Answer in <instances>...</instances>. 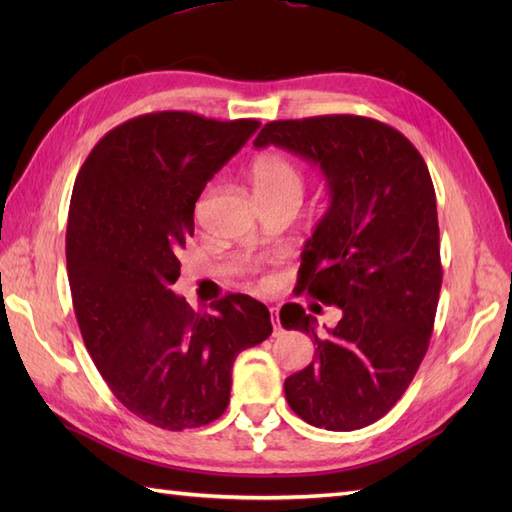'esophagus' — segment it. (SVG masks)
I'll return each mask as SVG.
<instances>
[{"instance_id": "obj_1", "label": "esophagus", "mask_w": 512, "mask_h": 512, "mask_svg": "<svg viewBox=\"0 0 512 512\" xmlns=\"http://www.w3.org/2000/svg\"><path fill=\"white\" fill-rule=\"evenodd\" d=\"M270 321H273V334L277 336L281 332L279 328V317H277V308H270Z\"/></svg>"}]
</instances>
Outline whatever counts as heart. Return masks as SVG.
I'll return each instance as SVG.
<instances>
[{"mask_svg": "<svg viewBox=\"0 0 512 512\" xmlns=\"http://www.w3.org/2000/svg\"><path fill=\"white\" fill-rule=\"evenodd\" d=\"M250 184L259 202L303 193L301 173L281 154L259 156L250 167Z\"/></svg>", "mask_w": 512, "mask_h": 512, "instance_id": "obj_1", "label": "heart"}]
</instances>
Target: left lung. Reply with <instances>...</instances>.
<instances>
[{"label":"left lung","instance_id":"8db88e82","mask_svg":"<svg viewBox=\"0 0 512 512\" xmlns=\"http://www.w3.org/2000/svg\"><path fill=\"white\" fill-rule=\"evenodd\" d=\"M253 145L310 160L330 191L297 290L341 319L319 334L299 303L281 308V325L317 345L314 361L286 378V400L312 427L363 429L405 394L436 321L442 266L429 169L398 129L352 114L273 121Z\"/></svg>","mask_w":512,"mask_h":512}]
</instances>
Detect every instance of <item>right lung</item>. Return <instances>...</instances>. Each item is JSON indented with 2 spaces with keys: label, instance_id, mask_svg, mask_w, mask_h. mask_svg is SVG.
Returning <instances> with one entry per match:
<instances>
[{
  "label": "right lung",
  "instance_id": "right-lung-1",
  "mask_svg": "<svg viewBox=\"0 0 512 512\" xmlns=\"http://www.w3.org/2000/svg\"><path fill=\"white\" fill-rule=\"evenodd\" d=\"M257 129L253 118L145 114L105 134L76 176L65 235L76 321L112 394L154 427L220 418L237 354L273 332L253 297L195 312L171 290L195 202Z\"/></svg>",
  "mask_w": 512,
  "mask_h": 512
}]
</instances>
